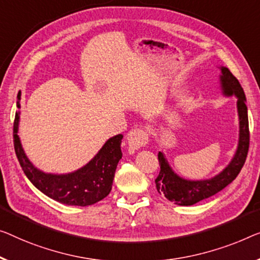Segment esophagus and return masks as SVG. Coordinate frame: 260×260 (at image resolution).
<instances>
[{"mask_svg":"<svg viewBox=\"0 0 260 260\" xmlns=\"http://www.w3.org/2000/svg\"><path fill=\"white\" fill-rule=\"evenodd\" d=\"M147 142H148V134L142 129H133L127 135V146L132 153L140 149Z\"/></svg>","mask_w":260,"mask_h":260,"instance_id":"obj_1","label":"esophagus"}]
</instances>
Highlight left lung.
I'll return each mask as SVG.
<instances>
[{
	"instance_id": "1",
	"label": "left lung",
	"mask_w": 260,
	"mask_h": 260,
	"mask_svg": "<svg viewBox=\"0 0 260 260\" xmlns=\"http://www.w3.org/2000/svg\"><path fill=\"white\" fill-rule=\"evenodd\" d=\"M218 69L220 70L219 88L222 94L226 98L236 96L237 99L239 125L237 148L226 167H224L215 176L204 180H188L180 176L169 165L165 153L158 152L157 157L161 170L155 180V184L160 195H164L174 204L189 207L215 195L237 177L245 164L250 142L245 93L239 81L232 75L229 69L225 67H218Z\"/></svg>"
}]
</instances>
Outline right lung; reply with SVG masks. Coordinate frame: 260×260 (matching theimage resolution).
<instances>
[{"label": "right lung", "mask_w": 260, "mask_h": 260, "mask_svg": "<svg viewBox=\"0 0 260 260\" xmlns=\"http://www.w3.org/2000/svg\"><path fill=\"white\" fill-rule=\"evenodd\" d=\"M21 92L17 95L18 111L14 121V147L19 165L26 177L38 190L50 199L68 205L86 207L92 205L110 193L115 169L122 157V134L114 135L104 143L90 162L75 172L67 174L45 173L29 160L19 139L21 120Z\"/></svg>", "instance_id": "add662e5"}]
</instances>
